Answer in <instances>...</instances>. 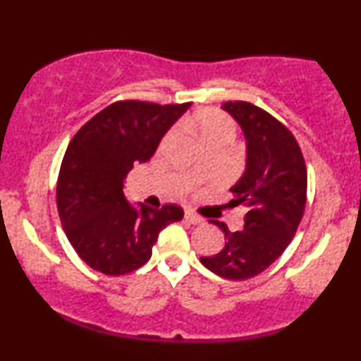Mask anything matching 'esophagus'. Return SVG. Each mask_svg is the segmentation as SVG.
<instances>
[{
	"mask_svg": "<svg viewBox=\"0 0 361 361\" xmlns=\"http://www.w3.org/2000/svg\"><path fill=\"white\" fill-rule=\"evenodd\" d=\"M185 219L190 224H204V217H200V215L195 212H185Z\"/></svg>",
	"mask_w": 361,
	"mask_h": 361,
	"instance_id": "esophagus-1",
	"label": "esophagus"
}]
</instances>
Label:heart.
<instances>
[{
  "label": "heart",
  "mask_w": 361,
  "mask_h": 361,
  "mask_svg": "<svg viewBox=\"0 0 361 361\" xmlns=\"http://www.w3.org/2000/svg\"><path fill=\"white\" fill-rule=\"evenodd\" d=\"M186 126L200 135L207 147L215 144H233L235 137L234 122L221 110L207 109L186 120Z\"/></svg>",
  "instance_id": "heart-1"
}]
</instances>
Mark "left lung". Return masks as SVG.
Returning <instances> with one entry per match:
<instances>
[{"mask_svg":"<svg viewBox=\"0 0 361 361\" xmlns=\"http://www.w3.org/2000/svg\"><path fill=\"white\" fill-rule=\"evenodd\" d=\"M222 109L246 137V171L231 188V205H244L247 212L235 233L212 221L226 244L200 261L222 279L247 280L267 270L295 235L307 200V168L292 132L267 110L250 102H227Z\"/></svg>","mask_w":361,"mask_h":361,"instance_id":"left-lung-1","label":"left lung"}]
</instances>
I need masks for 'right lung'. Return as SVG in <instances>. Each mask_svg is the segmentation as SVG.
<instances>
[{"mask_svg":"<svg viewBox=\"0 0 361 361\" xmlns=\"http://www.w3.org/2000/svg\"><path fill=\"white\" fill-rule=\"evenodd\" d=\"M192 103L123 100L98 111L76 132L57 178V212L74 251L93 270L126 275L151 258L161 231L183 209H135L123 195L134 164L146 163Z\"/></svg>","mask_w":361,"mask_h":361,"instance_id":"add662e5","label":"right lung"}]
</instances>
